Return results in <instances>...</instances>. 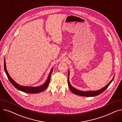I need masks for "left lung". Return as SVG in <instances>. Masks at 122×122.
Wrapping results in <instances>:
<instances>
[{
    "instance_id": "8db88e82",
    "label": "left lung",
    "mask_w": 122,
    "mask_h": 122,
    "mask_svg": "<svg viewBox=\"0 0 122 122\" xmlns=\"http://www.w3.org/2000/svg\"><path fill=\"white\" fill-rule=\"evenodd\" d=\"M69 75H70V72L69 71H68V86L70 88L71 91L74 94L78 95L79 96H82V97H95V96H97L98 95H99L101 93L103 92L107 88V87L109 86L110 85L112 81H113L115 76H113V79L111 80V81L108 83V84L103 87V88H102L101 89H99V90L97 91H82L79 90V89H77L76 88H75L73 87L71 84H70V81H69Z\"/></svg>"
}]
</instances>
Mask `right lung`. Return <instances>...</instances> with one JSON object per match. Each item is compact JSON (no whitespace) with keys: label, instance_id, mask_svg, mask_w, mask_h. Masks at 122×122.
<instances>
[{"label":"right lung","instance_id":"right-lung-1","mask_svg":"<svg viewBox=\"0 0 122 122\" xmlns=\"http://www.w3.org/2000/svg\"><path fill=\"white\" fill-rule=\"evenodd\" d=\"M4 71L5 72V73L6 75H7L9 81L12 84V85L14 86H15V87H16L17 89H18V90L25 93H38L44 91L45 89H46V88L48 87L49 84L50 76H51V73H52V70L53 69V68H52L51 69L50 72L47 78V79L46 80V81L41 86H23L19 85L16 82H15L12 79V78L8 74L7 69H6V62H5V59L4 61Z\"/></svg>","mask_w":122,"mask_h":122}]
</instances>
